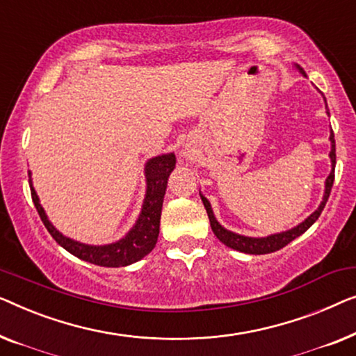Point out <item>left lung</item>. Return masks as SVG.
I'll return each instance as SVG.
<instances>
[{
  "instance_id": "8db88e82",
  "label": "left lung",
  "mask_w": 356,
  "mask_h": 356,
  "mask_svg": "<svg viewBox=\"0 0 356 356\" xmlns=\"http://www.w3.org/2000/svg\"><path fill=\"white\" fill-rule=\"evenodd\" d=\"M297 69L300 72L303 74L305 77H307V74L300 66H297ZM324 102H326V98H324ZM326 108H327V103H326ZM329 114V111H327ZM330 164H332V171L326 179V188H324V197H323V202L319 204V208L314 211L313 214H309V216L305 219L303 222H300L297 227L290 229V230H285V232H280V234H273V235H268V237H245V235H240V234H235V232H230V230L224 229L221 224L216 221V218H214V213L211 209V204L207 198L203 197L202 193H200V197H202V202L204 204V208H207V213H208V218H209V224H211V229L216 237L221 240V242L226 245L229 248H234L237 250V252H243V253H250V254H266V253H273V252H277V250L284 248L285 245L292 242L293 238H297L298 235H302L303 232H307V230L313 226L314 222H316V219L319 218V214L323 213L324 207H326V202L330 195V188H332V184H334V171H335V140H334V132H330Z\"/></svg>"
}]
</instances>
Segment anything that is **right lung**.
<instances>
[{
  "instance_id": "1",
  "label": "right lung",
  "mask_w": 356,
  "mask_h": 356,
  "mask_svg": "<svg viewBox=\"0 0 356 356\" xmlns=\"http://www.w3.org/2000/svg\"><path fill=\"white\" fill-rule=\"evenodd\" d=\"M176 168V156L174 153L161 154V156H154L148 159L147 166H145V177H147V193H145L142 213L135 222V226L129 230L126 237H122L118 242L109 245H85L76 242V240L66 237L59 230L48 221L47 213L40 204L38 195L32 187V179L29 172V184L30 193L35 208L42 218L44 227L51 234V237L61 245L64 250L72 253L83 261L104 268H121L129 266L138 259L152 252L154 245L158 242L159 235V219H161V208L164 193L168 187L169 174Z\"/></svg>"
}]
</instances>
